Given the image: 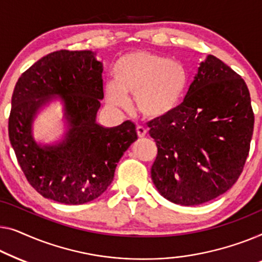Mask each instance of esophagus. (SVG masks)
Instances as JSON below:
<instances>
[{
  "instance_id": "34e87169",
  "label": "esophagus",
  "mask_w": 262,
  "mask_h": 262,
  "mask_svg": "<svg viewBox=\"0 0 262 262\" xmlns=\"http://www.w3.org/2000/svg\"><path fill=\"white\" fill-rule=\"evenodd\" d=\"M136 133H138L139 138H145L146 134H147V130H146L145 127L138 126V127H136Z\"/></svg>"
}]
</instances>
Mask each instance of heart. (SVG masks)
<instances>
[{
    "instance_id": "b5f03b06",
    "label": "heart",
    "mask_w": 262,
    "mask_h": 262,
    "mask_svg": "<svg viewBox=\"0 0 262 262\" xmlns=\"http://www.w3.org/2000/svg\"><path fill=\"white\" fill-rule=\"evenodd\" d=\"M114 79L105 86L108 102L126 108L127 96H135L136 108L150 120L172 115L189 85V75L180 62L146 51L121 58L114 68Z\"/></svg>"
}]
</instances>
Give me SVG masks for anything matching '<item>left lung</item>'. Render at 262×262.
<instances>
[{
	"instance_id": "left-lung-1",
	"label": "left lung",
	"mask_w": 262,
	"mask_h": 262,
	"mask_svg": "<svg viewBox=\"0 0 262 262\" xmlns=\"http://www.w3.org/2000/svg\"><path fill=\"white\" fill-rule=\"evenodd\" d=\"M150 176L166 200L198 205L227 192L248 157L254 113L245 80L219 58L202 61L178 109L149 122Z\"/></svg>"
}]
</instances>
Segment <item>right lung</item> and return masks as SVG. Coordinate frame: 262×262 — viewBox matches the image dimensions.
I'll return each instance as SVG.
<instances>
[{
  "mask_svg": "<svg viewBox=\"0 0 262 262\" xmlns=\"http://www.w3.org/2000/svg\"><path fill=\"white\" fill-rule=\"evenodd\" d=\"M102 72L91 51L60 50L34 62L14 88L9 140L26 179L42 197L72 205L96 200L138 139L130 121L114 128L96 122L104 97ZM54 95L64 103L70 129L59 145L39 146L31 136L32 119Z\"/></svg>",
  "mask_w": 262,
  "mask_h": 262,
  "instance_id": "obj_1",
  "label": "right lung"
}]
</instances>
